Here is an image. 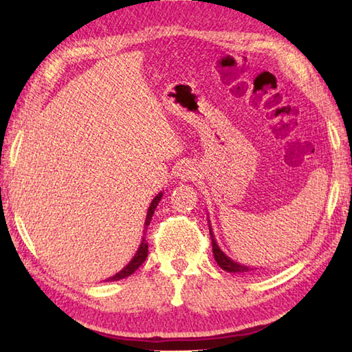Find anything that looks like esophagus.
Instances as JSON below:
<instances>
[{
  "label": "esophagus",
  "mask_w": 352,
  "mask_h": 352,
  "mask_svg": "<svg viewBox=\"0 0 352 352\" xmlns=\"http://www.w3.org/2000/svg\"><path fill=\"white\" fill-rule=\"evenodd\" d=\"M178 177H180L184 182L193 180V178L198 177V169L193 166L192 163H184L180 168H178Z\"/></svg>",
  "instance_id": "1"
}]
</instances>
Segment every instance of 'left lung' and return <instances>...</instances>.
Returning <instances> with one entry per match:
<instances>
[{"label": "left lung", "mask_w": 352, "mask_h": 352, "mask_svg": "<svg viewBox=\"0 0 352 352\" xmlns=\"http://www.w3.org/2000/svg\"><path fill=\"white\" fill-rule=\"evenodd\" d=\"M208 230H210V237H212V246H213V256H214V260H216V263L219 265V267L223 269V271L233 272V274H246V272L254 271V269H257V267L245 266V265H242V263H237V261H234V260H231V258L227 256V254L219 248L218 242H216L214 234H213V230H212V226H210V221H208Z\"/></svg>", "instance_id": "8db88e82"}]
</instances>
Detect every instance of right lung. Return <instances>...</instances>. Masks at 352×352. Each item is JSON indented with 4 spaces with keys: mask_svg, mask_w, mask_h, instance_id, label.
I'll use <instances>...</instances> for the list:
<instances>
[{
    "mask_svg": "<svg viewBox=\"0 0 352 352\" xmlns=\"http://www.w3.org/2000/svg\"><path fill=\"white\" fill-rule=\"evenodd\" d=\"M162 197H163V192H160V193H157L155 195V198L151 201V204H149V207H148V212H146V219H145V230H146V227L149 226V222H151V219H153V214H154V210H155V207H157V204L160 203V199H162ZM144 230V231H145ZM145 234V233H144ZM146 256H148V243H146V241H145V236L142 237V241H140V245H139V248H138V251H136V254H134V257L130 260V263L126 265L122 271H119L118 274H115L113 276H110V278H107L106 281H118V280H122V278H126V276H130L133 272H136V269L144 263L145 261V258H146Z\"/></svg>",
    "mask_w": 352,
    "mask_h": 352,
    "instance_id": "add662e5",
    "label": "right lung"
}]
</instances>
